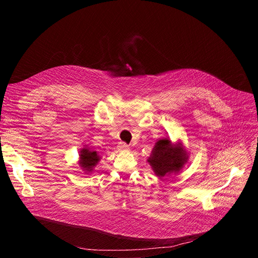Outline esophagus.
I'll use <instances>...</instances> for the list:
<instances>
[{"instance_id":"1","label":"esophagus","mask_w":258,"mask_h":258,"mask_svg":"<svg viewBox=\"0 0 258 258\" xmlns=\"http://www.w3.org/2000/svg\"><path fill=\"white\" fill-rule=\"evenodd\" d=\"M118 149L121 150V151H127L130 148H128V145L125 144L124 142H120L118 144Z\"/></svg>"}]
</instances>
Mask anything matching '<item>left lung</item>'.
<instances>
[{
  "label": "left lung",
  "mask_w": 258,
  "mask_h": 258,
  "mask_svg": "<svg viewBox=\"0 0 258 258\" xmlns=\"http://www.w3.org/2000/svg\"><path fill=\"white\" fill-rule=\"evenodd\" d=\"M188 153L181 143L172 144L167 138L155 143L148 162L155 174L163 177L170 173H177L188 161Z\"/></svg>",
  "instance_id": "left-lung-1"
}]
</instances>
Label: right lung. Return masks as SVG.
<instances>
[{
    "mask_svg": "<svg viewBox=\"0 0 258 258\" xmlns=\"http://www.w3.org/2000/svg\"><path fill=\"white\" fill-rule=\"evenodd\" d=\"M80 165L86 172H92L94 167L100 160V155L97 151H92L89 148H83L80 152Z\"/></svg>",
    "mask_w": 258,
    "mask_h": 258,
    "instance_id": "add662e5",
    "label": "right lung"
}]
</instances>
